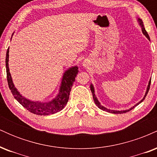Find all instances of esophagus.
I'll return each instance as SVG.
<instances>
[{"mask_svg": "<svg viewBox=\"0 0 157 157\" xmlns=\"http://www.w3.org/2000/svg\"><path fill=\"white\" fill-rule=\"evenodd\" d=\"M85 65H86V64H85V63H84V64H83V66H85Z\"/></svg>", "mask_w": 157, "mask_h": 157, "instance_id": "34e87169", "label": "esophagus"}]
</instances>
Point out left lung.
<instances>
[{"mask_svg": "<svg viewBox=\"0 0 157 157\" xmlns=\"http://www.w3.org/2000/svg\"><path fill=\"white\" fill-rule=\"evenodd\" d=\"M138 22H139V24L140 25V26H141V28H142V33H143L144 35H145V37H146L149 40H150V37H149L148 34H147V32H146V30H145V27H144V24H143V22H142V20L140 19V18H138ZM151 81V79L150 80H149L148 85H147V87L146 92H145V96H144L143 99H142V100H140V101L138 103H136V105H134V106H133V107H131V109H127V110H122V111H116V110H111V109H106L105 107H104V106H102V105H101V104H100V102L98 101V100H97V97L95 96V94H94V86H93V85H92V84H91V86H90V89H91V93H92L94 101L95 104H96V105H97V107H98L99 109H102V111H107V112H109V113H126V112H128V111H131V110H132L133 109H134V107H136V105H138L139 104L141 103V102H142V101H143L144 100H145V97H146L147 94V92H148L149 89H150Z\"/></svg>", "mask_w": 157, "mask_h": 157, "instance_id": "1", "label": "left lung"}]
</instances>
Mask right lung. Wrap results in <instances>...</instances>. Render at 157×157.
Listing matches in <instances>:
<instances>
[{
	"label": "right lung",
	"mask_w": 157,
	"mask_h": 157,
	"mask_svg": "<svg viewBox=\"0 0 157 157\" xmlns=\"http://www.w3.org/2000/svg\"><path fill=\"white\" fill-rule=\"evenodd\" d=\"M9 52H10V50L8 48L6 55L7 81H8V85L11 90V92L12 93V95L15 97V100H17V102L21 104L25 109H26L31 113L37 115L46 116V115L52 114V113L60 111L63 109L68 102L71 87H72V85L75 80V77L78 74V67L77 66H72L65 71L63 76L59 93L55 99H53L51 101L46 102L32 101V100L22 96V94H20L12 82V77H11V74L10 72V68H9Z\"/></svg>",
	"instance_id": "obj_1"
}]
</instances>
